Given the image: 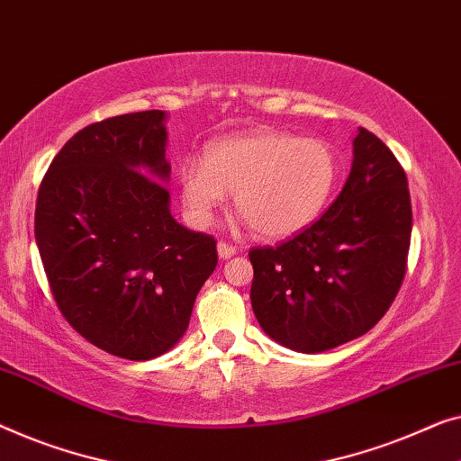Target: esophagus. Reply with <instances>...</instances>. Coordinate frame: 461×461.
<instances>
[{
    "label": "esophagus",
    "mask_w": 461,
    "mask_h": 461,
    "mask_svg": "<svg viewBox=\"0 0 461 461\" xmlns=\"http://www.w3.org/2000/svg\"><path fill=\"white\" fill-rule=\"evenodd\" d=\"M237 247L235 245H230V243H226V241H220L218 243V256L222 258V259H229V258H232V256H237Z\"/></svg>",
    "instance_id": "34e87169"
}]
</instances>
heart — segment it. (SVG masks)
I'll return each mask as SVG.
<instances>
[{"label": "heart", "mask_w": 461, "mask_h": 461, "mask_svg": "<svg viewBox=\"0 0 461 461\" xmlns=\"http://www.w3.org/2000/svg\"><path fill=\"white\" fill-rule=\"evenodd\" d=\"M341 162L330 143L291 132L256 131L224 137L205 151L203 166L181 168V195L189 216L205 224L235 193V208L258 235H297L330 202Z\"/></svg>", "instance_id": "b5f03b06"}]
</instances>
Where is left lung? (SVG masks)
<instances>
[{
  "label": "left lung",
  "mask_w": 461,
  "mask_h": 461,
  "mask_svg": "<svg viewBox=\"0 0 461 461\" xmlns=\"http://www.w3.org/2000/svg\"><path fill=\"white\" fill-rule=\"evenodd\" d=\"M408 176L375 132L357 129L349 178L330 208L276 247H253L251 308L280 345L320 353L362 337L408 270Z\"/></svg>",
  "instance_id": "left-lung-1"
}]
</instances>
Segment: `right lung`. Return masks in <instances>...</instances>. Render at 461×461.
<instances>
[{
	"mask_svg": "<svg viewBox=\"0 0 461 461\" xmlns=\"http://www.w3.org/2000/svg\"><path fill=\"white\" fill-rule=\"evenodd\" d=\"M164 112L78 131L45 172L35 239L53 302L72 329L116 357L162 356L189 326L218 264L216 239L170 216Z\"/></svg>",
	"mask_w": 461,
	"mask_h": 461,
	"instance_id": "add662e5",
	"label": "right lung"
}]
</instances>
